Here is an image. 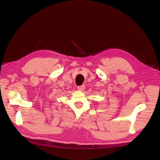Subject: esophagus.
<instances>
[{"label":"esophagus","mask_w":160,"mask_h":160,"mask_svg":"<svg viewBox=\"0 0 160 160\" xmlns=\"http://www.w3.org/2000/svg\"><path fill=\"white\" fill-rule=\"evenodd\" d=\"M84 89H85V86H84V85H81V86L78 87V89L79 91H84Z\"/></svg>","instance_id":"34e87169"}]
</instances>
